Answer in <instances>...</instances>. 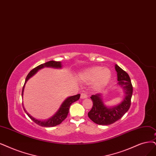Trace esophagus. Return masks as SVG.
<instances>
[{
	"mask_svg": "<svg viewBox=\"0 0 156 156\" xmlns=\"http://www.w3.org/2000/svg\"><path fill=\"white\" fill-rule=\"evenodd\" d=\"M87 98V96L86 95L85 93L81 94V96H80V98L81 99H85V98Z\"/></svg>",
	"mask_w": 156,
	"mask_h": 156,
	"instance_id": "1",
	"label": "esophagus"
}]
</instances>
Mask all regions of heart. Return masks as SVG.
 Wrapping results in <instances>:
<instances>
[{"mask_svg":"<svg viewBox=\"0 0 156 156\" xmlns=\"http://www.w3.org/2000/svg\"><path fill=\"white\" fill-rule=\"evenodd\" d=\"M79 78L86 83L94 82V88L101 90L105 88L111 79V71L107 67L102 68L100 66L92 67L86 69L79 74Z\"/></svg>","mask_w":156,"mask_h":156,"instance_id":"b5f03b06","label":"heart"}]
</instances>
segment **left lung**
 Wrapping results in <instances>:
<instances>
[{
  "label": "left lung",
  "mask_w": 156,
  "mask_h": 156,
  "mask_svg": "<svg viewBox=\"0 0 156 156\" xmlns=\"http://www.w3.org/2000/svg\"><path fill=\"white\" fill-rule=\"evenodd\" d=\"M115 69L117 72V85L122 89L124 93L123 99L117 105L108 107L103 102V94L92 95L90 98L93 102V105L88 113V116L98 125H108L117 122L129 111L130 107L133 92L130 78L129 74L117 64L115 65Z\"/></svg>",
  "instance_id": "left-lung-1"
}]
</instances>
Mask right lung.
Returning <instances> with one entry per match:
<instances>
[{"instance_id":"1","label":"right lung","mask_w":156,"mask_h":156,"mask_svg":"<svg viewBox=\"0 0 156 156\" xmlns=\"http://www.w3.org/2000/svg\"><path fill=\"white\" fill-rule=\"evenodd\" d=\"M44 67L61 69V68H62V65L61 62L49 61V62L43 63V64L38 66L35 68H34L33 70H31L30 73H29V74H27V76L26 78V81H25L24 86H23L22 91V98H23V94H24L25 85H26V82H27V80L30 78H31L33 76H34V75L35 74L40 70V69H43ZM80 97V94H78L76 95L69 96V97L67 98L63 101L59 109L56 111V112L53 115V116L51 117L50 118H49L48 119H45V120H39V119H37L36 118H33L26 111L24 105H23V108H24V110L25 112L27 114V116L30 117V118H31V119H32L34 123H37V125H40V126H45V127H51V126H56L60 124L63 122V121L67 118V114L69 111V108H70L71 105L73 103L78 100Z\"/></svg>"}]
</instances>
